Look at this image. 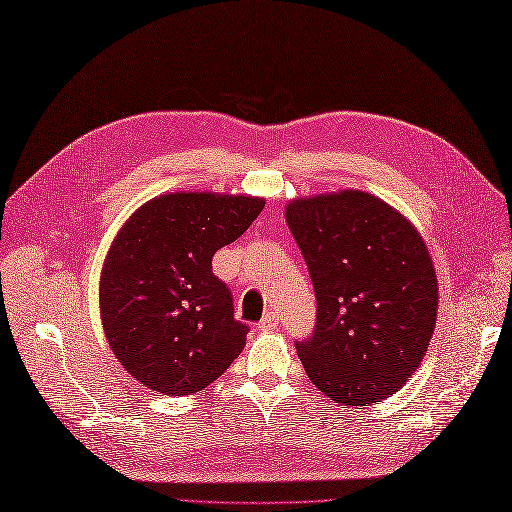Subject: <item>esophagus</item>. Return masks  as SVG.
<instances>
[{
  "instance_id": "34e87169",
  "label": "esophagus",
  "mask_w": 512,
  "mask_h": 512,
  "mask_svg": "<svg viewBox=\"0 0 512 512\" xmlns=\"http://www.w3.org/2000/svg\"><path fill=\"white\" fill-rule=\"evenodd\" d=\"M276 326H278V317L273 315V313H267L263 319L258 321V328L260 330H276Z\"/></svg>"
}]
</instances>
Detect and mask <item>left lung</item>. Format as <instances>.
Returning a JSON list of instances; mask_svg holds the SVG:
<instances>
[{
  "mask_svg": "<svg viewBox=\"0 0 512 512\" xmlns=\"http://www.w3.org/2000/svg\"><path fill=\"white\" fill-rule=\"evenodd\" d=\"M284 217L317 295L315 334L295 345L306 376L341 406L386 400L419 369L439 313L421 232L356 189L295 197Z\"/></svg>",
  "mask_w": 512,
  "mask_h": 512,
  "instance_id": "left-lung-1",
  "label": "left lung"
}]
</instances>
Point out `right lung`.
I'll return each mask as SVG.
<instances>
[{
  "instance_id": "add662e5",
  "label": "right lung",
  "mask_w": 512,
  "mask_h": 512,
  "mask_svg": "<svg viewBox=\"0 0 512 512\" xmlns=\"http://www.w3.org/2000/svg\"><path fill=\"white\" fill-rule=\"evenodd\" d=\"M265 197L178 191L152 197L119 228L99 276V317L112 354L143 386L193 395L243 352L217 249L239 239Z\"/></svg>"
}]
</instances>
